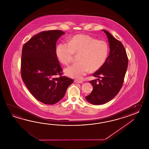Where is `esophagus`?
<instances>
[{"label":"esophagus","mask_w":149,"mask_h":149,"mask_svg":"<svg viewBox=\"0 0 149 149\" xmlns=\"http://www.w3.org/2000/svg\"><path fill=\"white\" fill-rule=\"evenodd\" d=\"M74 82H76V83H79V84H81L83 82L81 80H75L74 81Z\"/></svg>","instance_id":"obj_1"}]
</instances>
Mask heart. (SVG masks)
<instances>
[{"mask_svg": "<svg viewBox=\"0 0 149 149\" xmlns=\"http://www.w3.org/2000/svg\"><path fill=\"white\" fill-rule=\"evenodd\" d=\"M107 43L102 40L84 34L74 36L69 43H60L56 49L57 58L65 65L70 63L74 54H78V62L68 67L64 72L67 76L82 79L88 72H94L104 65L108 56Z\"/></svg>", "mask_w": 149, "mask_h": 149, "instance_id": "1", "label": "heart"}]
</instances>
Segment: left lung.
<instances>
[{"label":"left lung","mask_w":149,"mask_h":149,"mask_svg":"<svg viewBox=\"0 0 149 149\" xmlns=\"http://www.w3.org/2000/svg\"><path fill=\"white\" fill-rule=\"evenodd\" d=\"M102 31L107 36L110 51L104 65L93 74L98 79L89 81L93 89L86 99L94 105L105 104L117 95L123 85L128 63L123 44L109 32Z\"/></svg>","instance_id":"8db88e82"}]
</instances>
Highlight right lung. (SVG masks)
<instances>
[{
  "instance_id": "add662e5",
  "label": "right lung",
  "mask_w": 149,
  "mask_h": 149,
  "mask_svg": "<svg viewBox=\"0 0 149 149\" xmlns=\"http://www.w3.org/2000/svg\"><path fill=\"white\" fill-rule=\"evenodd\" d=\"M65 32L62 30L41 32L24 44L21 73L23 81L39 101L54 104L65 95L73 79L62 75L56 54L57 39ZM59 75L61 77H55Z\"/></svg>"
}]
</instances>
